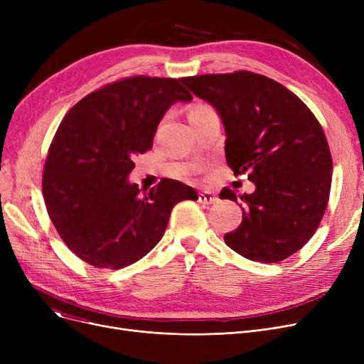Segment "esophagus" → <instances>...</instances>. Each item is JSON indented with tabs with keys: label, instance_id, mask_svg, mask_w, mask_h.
Masks as SVG:
<instances>
[{
	"label": "esophagus",
	"instance_id": "34e87169",
	"mask_svg": "<svg viewBox=\"0 0 364 364\" xmlns=\"http://www.w3.org/2000/svg\"><path fill=\"white\" fill-rule=\"evenodd\" d=\"M217 200L218 198L213 192H209V190H203V192L199 193V202L203 205H211V203H215Z\"/></svg>",
	"mask_w": 364,
	"mask_h": 364
}]
</instances>
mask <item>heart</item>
Listing matches in <instances>:
<instances>
[{
    "label": "heart",
    "instance_id": "obj_1",
    "mask_svg": "<svg viewBox=\"0 0 364 364\" xmlns=\"http://www.w3.org/2000/svg\"><path fill=\"white\" fill-rule=\"evenodd\" d=\"M208 107H209V106H205V105H196L190 113H195V112H199V110H203V109H208Z\"/></svg>",
    "mask_w": 364,
    "mask_h": 364
}]
</instances>
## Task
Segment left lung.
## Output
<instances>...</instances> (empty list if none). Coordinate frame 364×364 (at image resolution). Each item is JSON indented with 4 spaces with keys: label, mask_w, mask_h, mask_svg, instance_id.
<instances>
[{
    "label": "left lung",
    "mask_w": 364,
    "mask_h": 364,
    "mask_svg": "<svg viewBox=\"0 0 364 364\" xmlns=\"http://www.w3.org/2000/svg\"><path fill=\"white\" fill-rule=\"evenodd\" d=\"M180 81L217 109L228 166L255 184L254 193L239 196L243 220L224 236L225 245L258 262L291 257L311 239L329 200L332 156L317 118L298 95L259 73L237 70ZM220 198L237 202L227 187Z\"/></svg>",
    "instance_id": "left-lung-1"
}]
</instances>
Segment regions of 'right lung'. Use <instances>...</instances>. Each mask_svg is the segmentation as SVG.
Instances as JSON below:
<instances>
[{
  "label": "right lung",
  "mask_w": 364,
  "mask_h": 364,
  "mask_svg": "<svg viewBox=\"0 0 364 364\" xmlns=\"http://www.w3.org/2000/svg\"><path fill=\"white\" fill-rule=\"evenodd\" d=\"M192 99L178 80L140 75L90 92L66 113L48 149L43 195L76 257L97 269L134 264L162 239L172 208L198 199L177 180L162 178L144 193L128 181L165 112Z\"/></svg>",
  "instance_id": "obj_1"
}]
</instances>
